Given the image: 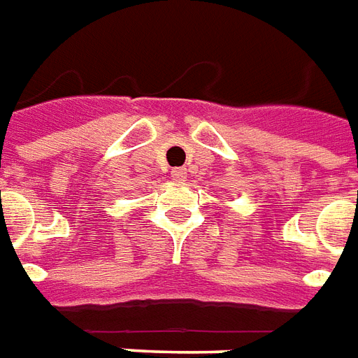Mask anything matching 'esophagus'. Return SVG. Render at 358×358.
I'll return each instance as SVG.
<instances>
[{
	"label": "esophagus",
	"mask_w": 358,
	"mask_h": 358,
	"mask_svg": "<svg viewBox=\"0 0 358 358\" xmlns=\"http://www.w3.org/2000/svg\"><path fill=\"white\" fill-rule=\"evenodd\" d=\"M171 176H172V180H174V182H184V180H186V171H184V169H174V171L171 172Z\"/></svg>",
	"instance_id": "34e87169"
}]
</instances>
